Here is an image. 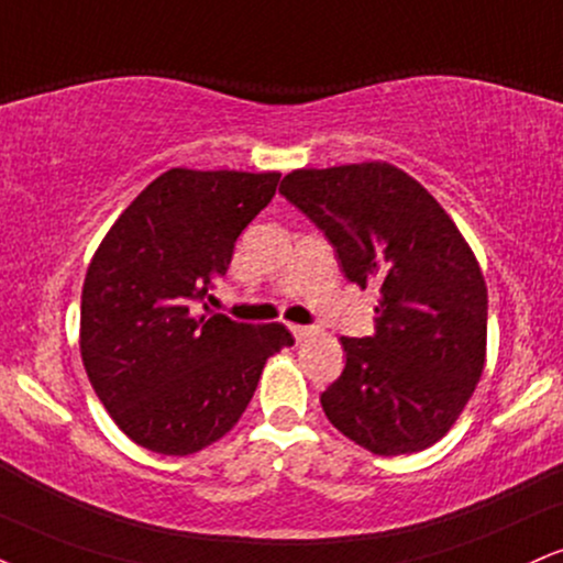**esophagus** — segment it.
I'll return each mask as SVG.
<instances>
[{
	"label": "esophagus",
	"instance_id": "1",
	"mask_svg": "<svg viewBox=\"0 0 563 563\" xmlns=\"http://www.w3.org/2000/svg\"><path fill=\"white\" fill-rule=\"evenodd\" d=\"M290 333L296 335V341H307L309 335H314V328H307V324H290Z\"/></svg>",
	"mask_w": 563,
	"mask_h": 563
}]
</instances>
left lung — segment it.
Here are the masks:
<instances>
[{
	"label": "left lung",
	"instance_id": "left-lung-1",
	"mask_svg": "<svg viewBox=\"0 0 563 563\" xmlns=\"http://www.w3.org/2000/svg\"><path fill=\"white\" fill-rule=\"evenodd\" d=\"M280 194L333 243L343 275L375 286V335L341 338L346 367L324 417L377 456L430 449L475 393L487 286L470 243L422 183L390 162L301 167Z\"/></svg>",
	"mask_w": 563,
	"mask_h": 563
}]
</instances>
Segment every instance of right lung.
Returning a JSON list of instances; mask_svg holds the SVG:
<instances>
[{"label":"right lung","instance_id":"obj_1","mask_svg":"<svg viewBox=\"0 0 563 563\" xmlns=\"http://www.w3.org/2000/svg\"><path fill=\"white\" fill-rule=\"evenodd\" d=\"M277 180L173 167L123 209L88 262L80 358L114 424L141 449L188 456L212 445L246 411L267 358L294 346L280 322L194 309L228 273Z\"/></svg>","mask_w":563,"mask_h":563}]
</instances>
